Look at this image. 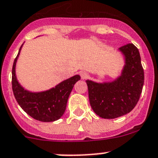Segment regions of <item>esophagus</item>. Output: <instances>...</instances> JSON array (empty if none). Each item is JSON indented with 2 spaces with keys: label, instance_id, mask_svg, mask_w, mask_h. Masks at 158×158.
<instances>
[{
  "label": "esophagus",
  "instance_id": "1",
  "mask_svg": "<svg viewBox=\"0 0 158 158\" xmlns=\"http://www.w3.org/2000/svg\"><path fill=\"white\" fill-rule=\"evenodd\" d=\"M81 77L82 79H86V78L89 77V74H88V73H86V72L82 71L81 72Z\"/></svg>",
  "mask_w": 158,
  "mask_h": 158
}]
</instances>
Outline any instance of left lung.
I'll return each instance as SVG.
<instances>
[{"label": "left lung", "instance_id": "obj_1", "mask_svg": "<svg viewBox=\"0 0 158 158\" xmlns=\"http://www.w3.org/2000/svg\"><path fill=\"white\" fill-rule=\"evenodd\" d=\"M119 51L124 57V66L118 77L103 83L86 81L92 109L105 119H114L131 112L139 99L144 84L138 48L128 44Z\"/></svg>", "mask_w": 158, "mask_h": 158}]
</instances>
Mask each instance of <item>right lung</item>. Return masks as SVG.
Here are the masks:
<instances>
[{"label": "right lung", "mask_w": 158, "mask_h": 158, "mask_svg": "<svg viewBox=\"0 0 158 158\" xmlns=\"http://www.w3.org/2000/svg\"><path fill=\"white\" fill-rule=\"evenodd\" d=\"M14 60L12 66V90L19 105L34 119L42 122L59 120L66 110L68 98L75 83L81 79L79 75L60 82L57 85L43 92H33L27 90L19 83L15 73L17 59L22 47Z\"/></svg>", "instance_id": "add662e5"}]
</instances>
